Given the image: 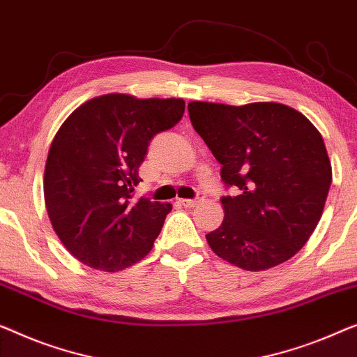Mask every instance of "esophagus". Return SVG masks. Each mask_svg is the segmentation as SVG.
<instances>
[{"label":"esophagus","mask_w":357,"mask_h":357,"mask_svg":"<svg viewBox=\"0 0 357 357\" xmlns=\"http://www.w3.org/2000/svg\"><path fill=\"white\" fill-rule=\"evenodd\" d=\"M203 198H195V199H180V204L185 206V208H195L196 204L201 203Z\"/></svg>","instance_id":"obj_1"}]
</instances>
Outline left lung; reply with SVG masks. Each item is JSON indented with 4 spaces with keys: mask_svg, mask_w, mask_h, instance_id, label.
<instances>
[{
    "mask_svg": "<svg viewBox=\"0 0 357 357\" xmlns=\"http://www.w3.org/2000/svg\"><path fill=\"white\" fill-rule=\"evenodd\" d=\"M191 126L238 190L220 199L224 220L211 250L243 271H266L306 245L324 213L332 164L307 117L272 101L243 106L190 101Z\"/></svg>",
    "mask_w": 357,
    "mask_h": 357,
    "instance_id": "8db88e82",
    "label": "left lung"
}]
</instances>
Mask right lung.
Masks as SVG:
<instances>
[{"label":"right lung","mask_w":357,"mask_h":357,"mask_svg":"<svg viewBox=\"0 0 357 357\" xmlns=\"http://www.w3.org/2000/svg\"><path fill=\"white\" fill-rule=\"evenodd\" d=\"M183 111L180 98L107 93L59 127L46 158L45 204L56 235L82 264L119 272L151 251L172 204L133 201L138 167L151 138Z\"/></svg>","instance_id":"add662e5"}]
</instances>
